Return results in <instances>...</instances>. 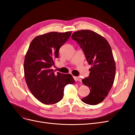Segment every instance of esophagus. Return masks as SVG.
Here are the masks:
<instances>
[{"label": "esophagus", "instance_id": "esophagus-1", "mask_svg": "<svg viewBox=\"0 0 135 135\" xmlns=\"http://www.w3.org/2000/svg\"><path fill=\"white\" fill-rule=\"evenodd\" d=\"M74 79L76 81H81V78L78 76H74Z\"/></svg>", "mask_w": 135, "mask_h": 135}]
</instances>
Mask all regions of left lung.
<instances>
[{
	"label": "left lung",
	"mask_w": 135,
	"mask_h": 135,
	"mask_svg": "<svg viewBox=\"0 0 135 135\" xmlns=\"http://www.w3.org/2000/svg\"><path fill=\"white\" fill-rule=\"evenodd\" d=\"M71 38L79 44L91 65L89 76L82 79L90 93L81 100L88 105H97L108 96L115 79L116 66L111 47L105 38L92 30L77 31Z\"/></svg>",
	"instance_id": "obj_1"
}]
</instances>
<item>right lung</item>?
<instances>
[{"label": "right lung", "mask_w": 135, "mask_h": 135, "mask_svg": "<svg viewBox=\"0 0 135 135\" xmlns=\"http://www.w3.org/2000/svg\"><path fill=\"white\" fill-rule=\"evenodd\" d=\"M71 31L50 32L32 40L24 60V74L27 87L36 99L46 105L62 99L64 88L75 80L70 74L55 75L51 68L59 58L60 47L70 38Z\"/></svg>", "instance_id": "right-lung-1"}]
</instances>
